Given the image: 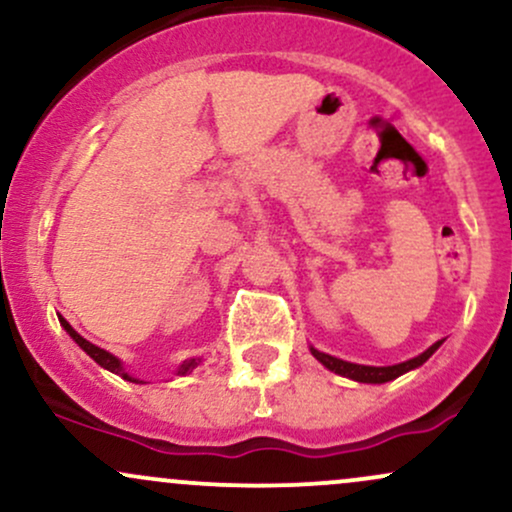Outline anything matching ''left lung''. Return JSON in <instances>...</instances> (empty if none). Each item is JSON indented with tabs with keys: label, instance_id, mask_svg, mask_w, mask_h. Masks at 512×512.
Here are the masks:
<instances>
[{
	"label": "left lung",
	"instance_id": "obj_1",
	"mask_svg": "<svg viewBox=\"0 0 512 512\" xmlns=\"http://www.w3.org/2000/svg\"><path fill=\"white\" fill-rule=\"evenodd\" d=\"M443 344V339L436 342L433 346H428L424 354L409 358V361L404 363H395V366H361V363H351V361H342V358L337 356H330V354H322V351H317L315 346H310V354H313L317 361L322 363L327 370H332V373L337 375H344V378L349 380H356V383H368V385H383V383H390V380L399 378V375L409 373V370L424 366V363L431 358L433 354L438 351V346Z\"/></svg>",
	"mask_w": 512,
	"mask_h": 512
}]
</instances>
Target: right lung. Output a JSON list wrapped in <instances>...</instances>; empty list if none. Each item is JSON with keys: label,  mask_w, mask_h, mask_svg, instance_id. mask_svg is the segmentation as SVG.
<instances>
[{"label": "right lung", "mask_w": 512, "mask_h": 512, "mask_svg": "<svg viewBox=\"0 0 512 512\" xmlns=\"http://www.w3.org/2000/svg\"><path fill=\"white\" fill-rule=\"evenodd\" d=\"M60 325L64 327V330H67V334L69 337L74 339L76 344L81 346V349L86 351L88 356L93 358V361L98 363V366L101 368H105V370H110V373H115V375H120V378H125V380H129V383H137V385H144V380H139V378H134V375H129L127 373V368L122 366V361L117 356H113L110 354V351H105V349H101V346H96V344H91V342H86L84 337H81L79 332L74 330L72 325H69L67 320H64V317H60ZM199 363H202V358H187V361H182L180 366H178V370H175V375H187L190 373L192 368H197Z\"/></svg>", "instance_id": "obj_1"}]
</instances>
